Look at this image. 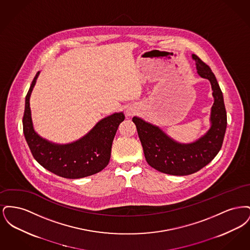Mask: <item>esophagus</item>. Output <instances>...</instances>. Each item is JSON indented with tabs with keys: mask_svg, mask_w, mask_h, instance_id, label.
Returning <instances> with one entry per match:
<instances>
[{
	"mask_svg": "<svg viewBox=\"0 0 250 250\" xmlns=\"http://www.w3.org/2000/svg\"><path fill=\"white\" fill-rule=\"evenodd\" d=\"M134 113H135V110H134V109H132V108H127V109H126V115H127V116H132Z\"/></svg>",
	"mask_w": 250,
	"mask_h": 250,
	"instance_id": "34e87169",
	"label": "esophagus"
}]
</instances>
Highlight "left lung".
<instances>
[{
  "label": "left lung",
  "mask_w": 250,
  "mask_h": 250,
  "mask_svg": "<svg viewBox=\"0 0 250 250\" xmlns=\"http://www.w3.org/2000/svg\"><path fill=\"white\" fill-rule=\"evenodd\" d=\"M197 73L210 82L214 104L211 107V126L201 138L190 143L176 142L159 126L134 116L147 163L156 170L170 175H189L209 164L221 149L227 128L223 94L211 68L192 54Z\"/></svg>",
  "instance_id": "obj_1"
}]
</instances>
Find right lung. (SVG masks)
Instances as JSON below:
<instances>
[{
	"mask_svg": "<svg viewBox=\"0 0 250 250\" xmlns=\"http://www.w3.org/2000/svg\"><path fill=\"white\" fill-rule=\"evenodd\" d=\"M39 74L40 71L36 73L25 97L22 120L24 137L35 159L50 172L63 178H83L101 171L109 162L114 136L125 118L124 112H115L98 121L86 135L73 143L49 142L35 130L30 107V97Z\"/></svg>",
	"mask_w": 250,
	"mask_h": 250,
	"instance_id": "add662e5",
	"label": "right lung"
}]
</instances>
